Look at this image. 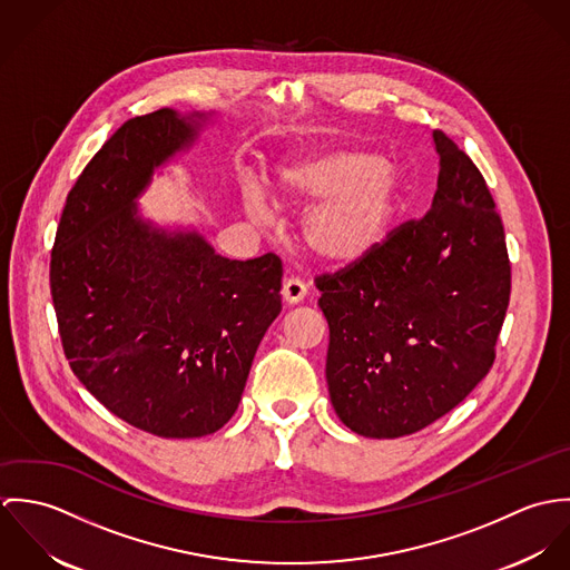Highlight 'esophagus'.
<instances>
[{
	"label": "esophagus",
	"instance_id": "obj_1",
	"mask_svg": "<svg viewBox=\"0 0 570 570\" xmlns=\"http://www.w3.org/2000/svg\"><path fill=\"white\" fill-rule=\"evenodd\" d=\"M305 296H307V285H305V281H301L298 276L285 278V283H283V298H285L289 305L301 303Z\"/></svg>",
	"mask_w": 570,
	"mask_h": 570
}]
</instances>
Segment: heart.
I'll use <instances>...</instances> for the list:
<instances>
[{
    "label": "heart",
    "instance_id": "1",
    "mask_svg": "<svg viewBox=\"0 0 570 570\" xmlns=\"http://www.w3.org/2000/svg\"><path fill=\"white\" fill-rule=\"evenodd\" d=\"M402 181L395 166L362 147H328L285 160L272 177V195L289 204H307L301 235L307 249L331 265L366 258L384 242L397 210ZM245 213L269 217L265 190L245 181Z\"/></svg>",
    "mask_w": 570,
    "mask_h": 570
}]
</instances>
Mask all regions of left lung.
Segmentation results:
<instances>
[{
	"label": "left lung",
	"mask_w": 570,
	"mask_h": 570,
	"mask_svg": "<svg viewBox=\"0 0 570 570\" xmlns=\"http://www.w3.org/2000/svg\"><path fill=\"white\" fill-rule=\"evenodd\" d=\"M432 140V208L366 258L316 276L331 404L371 439L419 432L459 406L493 364L509 305L504 228L485 177L443 131Z\"/></svg>",
	"instance_id": "obj_1"
}]
</instances>
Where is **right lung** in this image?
Instances as JSON below:
<instances>
[{
	"mask_svg": "<svg viewBox=\"0 0 570 570\" xmlns=\"http://www.w3.org/2000/svg\"><path fill=\"white\" fill-rule=\"evenodd\" d=\"M204 114L127 120L82 168L50 261L63 353L122 421L164 439L224 428L267 326L281 314V258L230 261L202 235L138 215L154 168L190 147Z\"/></svg>",
	"mask_w": 570,
	"mask_h": 570,
	"instance_id": "obj_1",
	"label": "right lung"
}]
</instances>
